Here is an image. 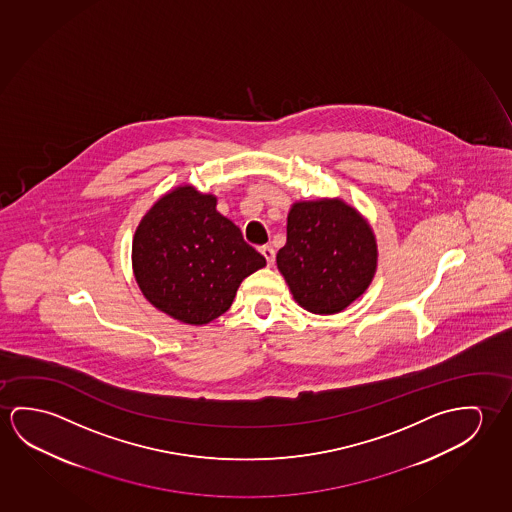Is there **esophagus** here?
I'll list each match as a JSON object with an SVG mask.
<instances>
[{
    "label": "esophagus",
    "mask_w": 512,
    "mask_h": 512,
    "mask_svg": "<svg viewBox=\"0 0 512 512\" xmlns=\"http://www.w3.org/2000/svg\"><path fill=\"white\" fill-rule=\"evenodd\" d=\"M260 252L263 254V258L267 260L268 267H272V265H274V260H276V252H274V249L265 245V247H261Z\"/></svg>",
    "instance_id": "esophagus-1"
}]
</instances>
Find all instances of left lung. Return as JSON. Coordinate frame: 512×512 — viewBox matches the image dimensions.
I'll return each instance as SVG.
<instances>
[{
    "label": "left lung",
    "mask_w": 512,
    "mask_h": 512,
    "mask_svg": "<svg viewBox=\"0 0 512 512\" xmlns=\"http://www.w3.org/2000/svg\"><path fill=\"white\" fill-rule=\"evenodd\" d=\"M377 258L368 220L340 197H322L292 204L276 261L301 308L334 315L368 290Z\"/></svg>",
    "instance_id": "1"
}]
</instances>
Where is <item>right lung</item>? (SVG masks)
<instances>
[{
	"label": "right lung",
	"mask_w": 512,
	"mask_h": 512,
	"mask_svg": "<svg viewBox=\"0 0 512 512\" xmlns=\"http://www.w3.org/2000/svg\"><path fill=\"white\" fill-rule=\"evenodd\" d=\"M131 265L156 309L183 324L204 325L231 308L240 283L267 261L220 215L215 195L179 185L140 220Z\"/></svg>",
	"instance_id": "right-lung-1"
}]
</instances>
